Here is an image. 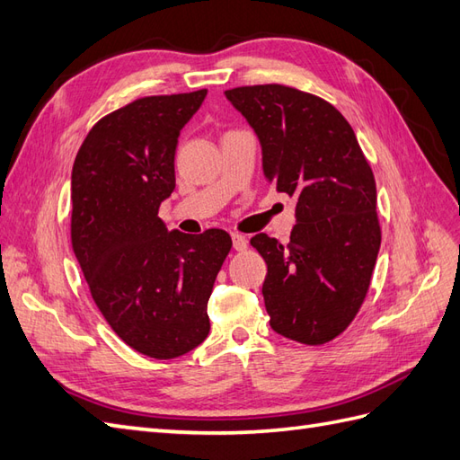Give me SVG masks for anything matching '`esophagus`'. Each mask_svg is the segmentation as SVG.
Returning a JSON list of instances; mask_svg holds the SVG:
<instances>
[{
  "mask_svg": "<svg viewBox=\"0 0 460 460\" xmlns=\"http://www.w3.org/2000/svg\"><path fill=\"white\" fill-rule=\"evenodd\" d=\"M232 245L236 252H243L248 248V238L242 236V234H232Z\"/></svg>",
  "mask_w": 460,
  "mask_h": 460,
  "instance_id": "obj_1",
  "label": "esophagus"
}]
</instances>
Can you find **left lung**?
<instances>
[{
  "label": "left lung",
  "mask_w": 460,
  "mask_h": 460,
  "mask_svg": "<svg viewBox=\"0 0 460 460\" xmlns=\"http://www.w3.org/2000/svg\"><path fill=\"white\" fill-rule=\"evenodd\" d=\"M224 95L260 138L267 181L296 197L287 245L267 234L250 242L267 263L269 323L298 343L332 341L359 312L380 250L371 165L328 101L279 84Z\"/></svg>",
  "instance_id": "left-lung-1"
}]
</instances>
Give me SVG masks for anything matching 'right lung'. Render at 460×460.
<instances>
[{
	"instance_id": "obj_1",
	"label": "right lung",
	"mask_w": 460,
	"mask_h": 460,
	"mask_svg": "<svg viewBox=\"0 0 460 460\" xmlns=\"http://www.w3.org/2000/svg\"><path fill=\"white\" fill-rule=\"evenodd\" d=\"M207 89L132 101L89 130L72 170V248L101 314L134 351L173 359L205 341L228 232L167 230L179 132Z\"/></svg>"
}]
</instances>
